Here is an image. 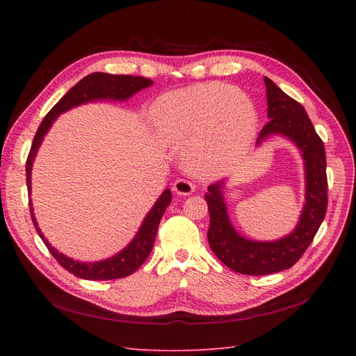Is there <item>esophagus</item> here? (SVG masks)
<instances>
[{
  "label": "esophagus",
  "instance_id": "1",
  "mask_svg": "<svg viewBox=\"0 0 356 356\" xmlns=\"http://www.w3.org/2000/svg\"><path fill=\"white\" fill-rule=\"evenodd\" d=\"M195 186L191 184L190 181H187V179H177L175 182H174V187H172V190H174L177 195H179V196H188V195H191L193 191H195Z\"/></svg>",
  "mask_w": 356,
  "mask_h": 356
}]
</instances>
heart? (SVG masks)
I'll list each match as a JSON object with an SVG mask.
<instances>
[{
  "instance_id": "1",
  "label": "heart",
  "mask_w": 356,
  "mask_h": 356,
  "mask_svg": "<svg viewBox=\"0 0 356 356\" xmlns=\"http://www.w3.org/2000/svg\"><path fill=\"white\" fill-rule=\"evenodd\" d=\"M160 138L182 149L188 170L221 175L239 165L257 132L255 106L243 90L220 83L168 93L152 106Z\"/></svg>"
}]
</instances>
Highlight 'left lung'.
Wrapping results in <instances>:
<instances>
[{"instance_id": "left-lung-1", "label": "left lung", "mask_w": 356, "mask_h": 356, "mask_svg": "<svg viewBox=\"0 0 356 356\" xmlns=\"http://www.w3.org/2000/svg\"><path fill=\"white\" fill-rule=\"evenodd\" d=\"M268 123L257 139V147L272 136L293 143L303 159L305 204L296 229L276 241H252L242 236L230 221L224 190L229 179L213 182L204 195L209 211L208 241L212 252L232 270L260 276L293 267L314 241L327 212V160L324 143L303 108L264 77Z\"/></svg>"}]
</instances>
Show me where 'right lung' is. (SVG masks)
<instances>
[{
  "label": "right lung",
  "instance_id": "obj_1",
  "mask_svg": "<svg viewBox=\"0 0 356 356\" xmlns=\"http://www.w3.org/2000/svg\"><path fill=\"white\" fill-rule=\"evenodd\" d=\"M153 86V81L145 77H135V75H114V74H105V72H93L89 74L88 77L80 80L77 84L71 88L65 95L62 96L60 101L53 106L49 114L42 118V122L38 127V131L34 136V141L31 145V152L26 160V186H28V195L31 197V172L32 165H34L35 156L38 153V148L42 143V139L50 131V127L55 123L56 118L70 111L75 106L96 102V101H120L124 102L129 98H132L135 93L139 90L147 89ZM172 200V193L166 188L149 212L145 215V218L141 224V227L136 232L135 238L129 242L120 252L115 255L105 258L101 261H79L70 258L68 255L59 252L55 246H51L50 242L44 238L38 227V222L34 215V208H32V202L29 200V209L34 227L47 246L50 254L56 258L58 263L67 268L70 273L81 279H90V281H110V279H120L124 276L132 275L135 270L143 266L147 260L149 252L153 250V245L156 241V234L161 217L169 207Z\"/></svg>",
  "mask_w": 356,
  "mask_h": 356
}]
</instances>
